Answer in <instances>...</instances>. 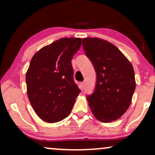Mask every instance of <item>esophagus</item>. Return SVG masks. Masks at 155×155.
I'll return each instance as SVG.
<instances>
[{"mask_svg": "<svg viewBox=\"0 0 155 155\" xmlns=\"http://www.w3.org/2000/svg\"><path fill=\"white\" fill-rule=\"evenodd\" d=\"M78 87H79V88H80L81 91L84 90V82L80 83L79 85H78Z\"/></svg>", "mask_w": 155, "mask_h": 155, "instance_id": "1", "label": "esophagus"}]
</instances>
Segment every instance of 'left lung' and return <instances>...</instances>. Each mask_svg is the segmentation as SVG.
<instances>
[{"mask_svg": "<svg viewBox=\"0 0 155 155\" xmlns=\"http://www.w3.org/2000/svg\"><path fill=\"white\" fill-rule=\"evenodd\" d=\"M82 43L97 74L94 92L87 96L91 110L100 121H116L129 107L136 89L133 65L107 41L85 38Z\"/></svg>", "mask_w": 155, "mask_h": 155, "instance_id": "left-lung-1", "label": "left lung"}]
</instances>
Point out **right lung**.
I'll return each instance as SVG.
<instances>
[{
    "mask_svg": "<svg viewBox=\"0 0 155 155\" xmlns=\"http://www.w3.org/2000/svg\"><path fill=\"white\" fill-rule=\"evenodd\" d=\"M81 38H62L42 48L32 58L26 74L27 95L43 121L55 123L68 117L81 92L74 81L71 60Z\"/></svg>",
    "mask_w": 155,
    "mask_h": 155,
    "instance_id": "1",
    "label": "right lung"
}]
</instances>
